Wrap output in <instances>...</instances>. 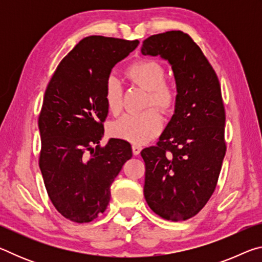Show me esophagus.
I'll list each match as a JSON object with an SVG mask.
<instances>
[{"mask_svg": "<svg viewBox=\"0 0 262 262\" xmlns=\"http://www.w3.org/2000/svg\"><path fill=\"white\" fill-rule=\"evenodd\" d=\"M132 150H133V154H134L135 156H137V155L141 152L142 147H141V145H137V144H133L132 145Z\"/></svg>", "mask_w": 262, "mask_h": 262, "instance_id": "esophagus-1", "label": "esophagus"}]
</instances>
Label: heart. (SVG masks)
I'll list each match as a JSON object with an SVG mask.
<instances>
[{"label":"heart","instance_id":"heart-1","mask_svg":"<svg viewBox=\"0 0 262 262\" xmlns=\"http://www.w3.org/2000/svg\"><path fill=\"white\" fill-rule=\"evenodd\" d=\"M128 76L135 83L149 90L147 105L156 106L163 112L173 111L178 99L176 85L164 82L165 70L152 60L136 62L128 69ZM105 101L113 114L121 112L122 86L115 75H111L105 85ZM163 118L156 108H149L142 113L126 114L111 126V134L118 139L142 144L157 135L162 129Z\"/></svg>","mask_w":262,"mask_h":262}]
</instances>
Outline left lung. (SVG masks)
<instances>
[{"label":"left lung","mask_w":262,"mask_h":262,"mask_svg":"<svg viewBox=\"0 0 262 262\" xmlns=\"http://www.w3.org/2000/svg\"><path fill=\"white\" fill-rule=\"evenodd\" d=\"M141 53L171 64L178 91L174 114L158 143L141 151L144 198L162 219L186 221L214 193L227 151L221 85L201 48L181 31L151 35Z\"/></svg>","instance_id":"obj_1"}]
</instances>
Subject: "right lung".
Instances as JSON below:
<instances>
[{
    "mask_svg": "<svg viewBox=\"0 0 262 262\" xmlns=\"http://www.w3.org/2000/svg\"><path fill=\"white\" fill-rule=\"evenodd\" d=\"M139 43L101 35L82 39L57 66L45 91L38 120L39 166L56 210L76 223L94 221L106 210L111 185L133 156L123 140L99 143L108 113L106 81Z\"/></svg>",
    "mask_w": 262,
    "mask_h": 262,
    "instance_id": "obj_1",
    "label": "right lung"
}]
</instances>
